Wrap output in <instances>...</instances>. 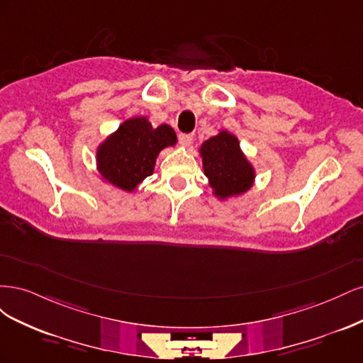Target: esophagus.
Returning a JSON list of instances; mask_svg holds the SVG:
<instances>
[{
    "label": "esophagus",
    "mask_w": 363,
    "mask_h": 363,
    "mask_svg": "<svg viewBox=\"0 0 363 363\" xmlns=\"http://www.w3.org/2000/svg\"><path fill=\"white\" fill-rule=\"evenodd\" d=\"M194 139V135L192 133H180L179 135V142L183 145V147H188L191 142Z\"/></svg>",
    "instance_id": "esophagus-1"
}]
</instances>
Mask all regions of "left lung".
<instances>
[{
	"instance_id": "8db88e82",
	"label": "left lung",
	"mask_w": 363,
	"mask_h": 363,
	"mask_svg": "<svg viewBox=\"0 0 363 363\" xmlns=\"http://www.w3.org/2000/svg\"><path fill=\"white\" fill-rule=\"evenodd\" d=\"M200 155L208 184L219 200L244 194L255 183V168L244 156L238 138L230 131L221 130L204 140Z\"/></svg>"
}]
</instances>
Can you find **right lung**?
<instances>
[{"label": "right lung", "mask_w": 363, "mask_h": 363, "mask_svg": "<svg viewBox=\"0 0 363 363\" xmlns=\"http://www.w3.org/2000/svg\"><path fill=\"white\" fill-rule=\"evenodd\" d=\"M175 142L177 136L168 124L155 128L145 116L130 118L98 147V172L115 188L133 192L155 171L159 152Z\"/></svg>", "instance_id": "1"}]
</instances>
